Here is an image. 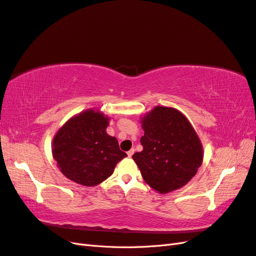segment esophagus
Here are the masks:
<instances>
[{"mask_svg": "<svg viewBox=\"0 0 256 256\" xmlns=\"http://www.w3.org/2000/svg\"><path fill=\"white\" fill-rule=\"evenodd\" d=\"M134 154V148H131L129 152H127L128 157H132V154Z\"/></svg>", "mask_w": 256, "mask_h": 256, "instance_id": "obj_1", "label": "esophagus"}]
</instances>
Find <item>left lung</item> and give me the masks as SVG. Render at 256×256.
I'll return each mask as SVG.
<instances>
[{
    "mask_svg": "<svg viewBox=\"0 0 256 256\" xmlns=\"http://www.w3.org/2000/svg\"><path fill=\"white\" fill-rule=\"evenodd\" d=\"M141 122L143 150L132 158L145 182L162 194L182 188L203 161L196 130L182 113L168 106H156Z\"/></svg>",
    "mask_w": 256,
    "mask_h": 256,
    "instance_id": "left-lung-1",
    "label": "left lung"
}]
</instances>
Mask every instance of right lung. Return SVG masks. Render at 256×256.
Returning <instances> with one entry per match:
<instances>
[{
  "label": "right lung",
  "instance_id": "1",
  "mask_svg": "<svg viewBox=\"0 0 256 256\" xmlns=\"http://www.w3.org/2000/svg\"><path fill=\"white\" fill-rule=\"evenodd\" d=\"M109 120L102 112L86 110L66 122L56 132L52 143L53 158L70 180L86 187L99 184L127 157L116 138L106 134Z\"/></svg>",
  "mask_w": 256,
  "mask_h": 256
}]
</instances>
